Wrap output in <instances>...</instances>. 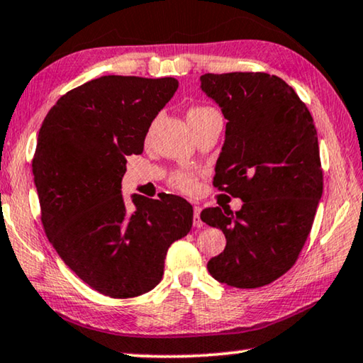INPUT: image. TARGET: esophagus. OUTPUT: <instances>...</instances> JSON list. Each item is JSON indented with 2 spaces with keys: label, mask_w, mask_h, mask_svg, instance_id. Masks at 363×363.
Instances as JSON below:
<instances>
[{
  "label": "esophagus",
  "mask_w": 363,
  "mask_h": 363,
  "mask_svg": "<svg viewBox=\"0 0 363 363\" xmlns=\"http://www.w3.org/2000/svg\"><path fill=\"white\" fill-rule=\"evenodd\" d=\"M200 211H202V208H200V206H194V226L195 228L203 226V221L200 220Z\"/></svg>",
  "instance_id": "obj_1"
}]
</instances>
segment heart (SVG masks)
<instances>
[{"instance_id": "b5f03b06", "label": "heart", "mask_w": 363, "mask_h": 363, "mask_svg": "<svg viewBox=\"0 0 363 363\" xmlns=\"http://www.w3.org/2000/svg\"><path fill=\"white\" fill-rule=\"evenodd\" d=\"M210 111H213V109L208 106H194L187 111V121L191 123V121L200 119L202 116H205V114H208ZM171 184L182 192H192L195 189V177L194 174H191V172L181 171V172H176V174L171 177Z\"/></svg>"}]
</instances>
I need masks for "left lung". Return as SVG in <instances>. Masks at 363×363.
<instances>
[{
    "mask_svg": "<svg viewBox=\"0 0 363 363\" xmlns=\"http://www.w3.org/2000/svg\"><path fill=\"white\" fill-rule=\"evenodd\" d=\"M200 82L228 119L216 187L244 202L235 213H200L226 238L206 268L228 286L262 287L296 263L323 194L313 118L294 89L267 72L205 74Z\"/></svg>",
    "mask_w": 363,
    "mask_h": 363,
    "instance_id": "left-lung-1",
    "label": "left lung"
}]
</instances>
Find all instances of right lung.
<instances>
[{"label": "right lung", "instance_id": "add662e5", "mask_svg": "<svg viewBox=\"0 0 363 363\" xmlns=\"http://www.w3.org/2000/svg\"><path fill=\"white\" fill-rule=\"evenodd\" d=\"M179 82L174 77L103 76L62 95L38 132L32 161L42 223L57 255L103 296L137 297L164 272L174 240L192 228V205L177 195H130L125 157L143 152L152 121Z\"/></svg>", "mask_w": 363, "mask_h": 363}]
</instances>
